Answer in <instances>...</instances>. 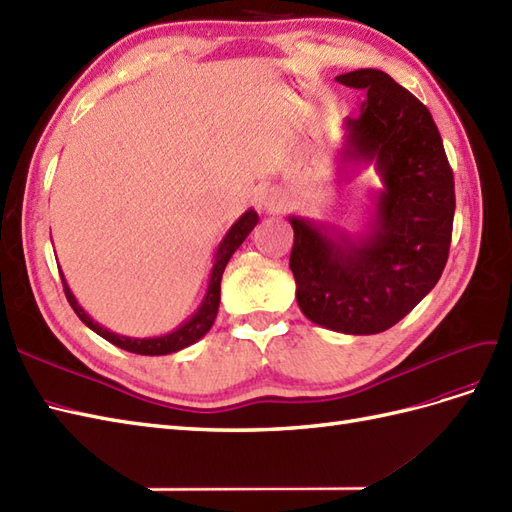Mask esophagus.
<instances>
[{"label":"esophagus","mask_w":512,"mask_h":512,"mask_svg":"<svg viewBox=\"0 0 512 512\" xmlns=\"http://www.w3.org/2000/svg\"><path fill=\"white\" fill-rule=\"evenodd\" d=\"M259 203H261V207L268 209V212H277V209H281V207H283V199H281V196H279L277 192H266V194H261Z\"/></svg>","instance_id":"esophagus-1"}]
</instances>
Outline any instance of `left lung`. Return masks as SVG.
<instances>
[{
    "instance_id": "8db88e82",
    "label": "left lung",
    "mask_w": 512,
    "mask_h": 512,
    "mask_svg": "<svg viewBox=\"0 0 512 512\" xmlns=\"http://www.w3.org/2000/svg\"><path fill=\"white\" fill-rule=\"evenodd\" d=\"M363 88L357 119H346L344 162L376 166L370 233L348 238L290 216V268L300 311L324 329L374 335L400 322L441 279L452 242L454 175L428 108L378 69L337 75Z\"/></svg>"
}]
</instances>
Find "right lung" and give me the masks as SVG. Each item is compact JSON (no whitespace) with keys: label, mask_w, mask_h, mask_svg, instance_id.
<instances>
[{"label":"right lung","mask_w":512,"mask_h":512,"mask_svg":"<svg viewBox=\"0 0 512 512\" xmlns=\"http://www.w3.org/2000/svg\"><path fill=\"white\" fill-rule=\"evenodd\" d=\"M257 212L253 209H248L246 214H242L240 220H235V225L227 231L225 238H222L218 251H216V259H214V268H212V277H209V285H207V292L201 307L194 311V316L190 320L183 322L179 329H175L173 333L168 335H160V337H125V335H116L108 329H103L99 322H95L93 318L88 316V313L77 305L75 296L71 294L67 281L62 277V287H64V294H67L69 305L73 307V311L77 313V318H80L90 331H95L97 335H101L103 339H108L110 344L119 346L127 352H136V355H147V357H157V355H170V352H177L181 348H188L194 342H199V339L212 329V324L216 320V313H218V305H220V279H222V272H225L227 264L231 255L238 251L240 244L246 240V235L251 233L257 225Z\"/></svg>","instance_id":"right-lung-1"}]
</instances>
